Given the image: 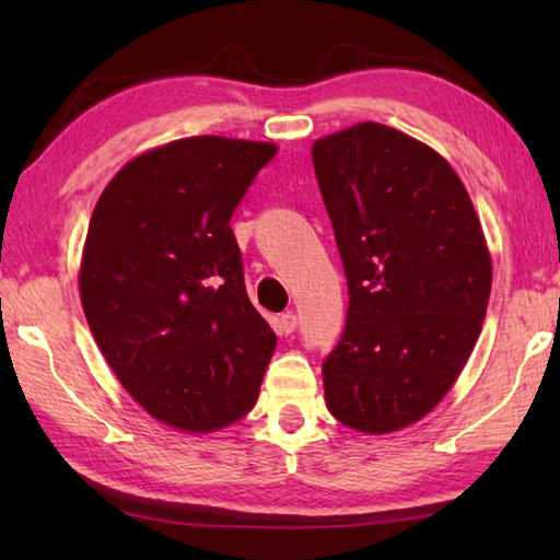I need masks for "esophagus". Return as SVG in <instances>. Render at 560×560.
Instances as JSON below:
<instances>
[{
  "label": "esophagus",
  "instance_id": "obj_1",
  "mask_svg": "<svg viewBox=\"0 0 560 560\" xmlns=\"http://www.w3.org/2000/svg\"><path fill=\"white\" fill-rule=\"evenodd\" d=\"M296 324H299V318H296V314H293V311H287V314L279 316V330L283 336L293 334V330H296Z\"/></svg>",
  "mask_w": 560,
  "mask_h": 560
}]
</instances>
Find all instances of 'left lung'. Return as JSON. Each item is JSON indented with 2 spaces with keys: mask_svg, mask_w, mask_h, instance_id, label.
<instances>
[{
  "mask_svg": "<svg viewBox=\"0 0 560 560\" xmlns=\"http://www.w3.org/2000/svg\"><path fill=\"white\" fill-rule=\"evenodd\" d=\"M311 155L350 291L326 405L350 430H405L457 383L485 326V230L454 167L402 130L355 122Z\"/></svg>",
  "mask_w": 560,
  "mask_h": 560,
  "instance_id": "obj_1",
  "label": "left lung"
}]
</instances>
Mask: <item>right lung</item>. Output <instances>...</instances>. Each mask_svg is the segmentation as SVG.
Returning <instances> with one entry per match:
<instances>
[{
  "mask_svg": "<svg viewBox=\"0 0 560 560\" xmlns=\"http://www.w3.org/2000/svg\"><path fill=\"white\" fill-rule=\"evenodd\" d=\"M277 150L173 140L128 160L91 214L83 314L118 383L173 430L217 432L257 402L277 336L246 296L230 220Z\"/></svg>",
  "mask_w": 560,
  "mask_h": 560,
  "instance_id": "right-lung-1",
  "label": "right lung"
}]
</instances>
